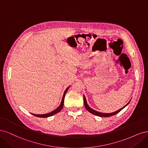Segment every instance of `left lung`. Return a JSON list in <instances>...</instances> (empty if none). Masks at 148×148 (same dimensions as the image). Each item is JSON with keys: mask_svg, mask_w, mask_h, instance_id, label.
<instances>
[{"mask_svg": "<svg viewBox=\"0 0 148 148\" xmlns=\"http://www.w3.org/2000/svg\"><path fill=\"white\" fill-rule=\"evenodd\" d=\"M84 106H85V108L87 109V110L89 112L94 114V115H96V116H99V117H110V116L115 115V114H117L118 112H120V111L122 110V109H123L126 106H127L128 104H129V103H130V101H129V102H128V103L126 104L125 106H124L123 108H122L121 109H119L118 111H115L114 112H112V113H103V112H97V111L93 110V109H92L91 108H90L89 106L87 104V101H86V98H85V96H84Z\"/></svg>", "mask_w": 148, "mask_h": 148, "instance_id": "8db88e82", "label": "left lung"}]
</instances>
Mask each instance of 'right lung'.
<instances>
[{"instance_id": "right-lung-1", "label": "right lung", "mask_w": 148, "mask_h": 148, "mask_svg": "<svg viewBox=\"0 0 148 148\" xmlns=\"http://www.w3.org/2000/svg\"><path fill=\"white\" fill-rule=\"evenodd\" d=\"M69 88V87H68L66 89L65 92H64V94H63V98H62V101H61V102L60 105L58 106V108H57L55 109V110H54V111H51V112H49V113H47V114H32V115H33V116H36V117H48L52 116L53 115H54V114L59 112L61 110L62 108H63V107L64 99L65 95H66V93L67 92V91H68V90Z\"/></svg>"}]
</instances>
